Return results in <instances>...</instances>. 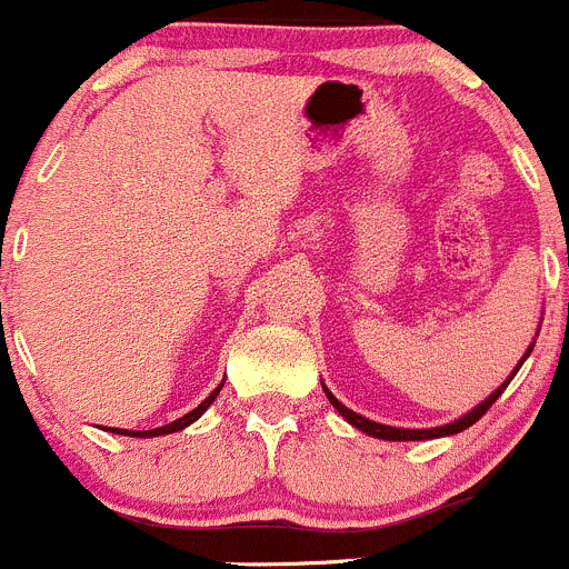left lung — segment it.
Wrapping results in <instances>:
<instances>
[{
    "instance_id": "left-lung-1",
    "label": "left lung",
    "mask_w": 569,
    "mask_h": 569,
    "mask_svg": "<svg viewBox=\"0 0 569 569\" xmlns=\"http://www.w3.org/2000/svg\"><path fill=\"white\" fill-rule=\"evenodd\" d=\"M531 349H533V347H531ZM531 349H529V352H526V358H529V355H531ZM526 358H523V360H526ZM523 360H520V366H523ZM520 366H518V369H520ZM518 369L512 371V377L518 375ZM512 377H509V380H512ZM509 380L503 382V386L498 388L496 393H490V396H487V399L481 401L479 407H473V410H470L468 416H462L460 421H455V423H446V427H435V429H399V427H386V423L369 421V418L358 416V412H352V410H349V407H343L341 401L336 399V396H332L330 391H327V388H325V393H327V399H330V405L336 407V410L341 412V416L347 418V421L352 423V427H358L360 432L371 435V438H382V440H429V438H443V435H457V432H462V429H468L470 423H476V421H479V418L485 416V412L490 410L492 405H496V399H498V396L503 393V388L509 386Z\"/></svg>"
}]
</instances>
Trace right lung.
Listing matches in <instances>:
<instances>
[{
	"instance_id": "1",
	"label": "right lung",
	"mask_w": 569,
	"mask_h": 569,
	"mask_svg": "<svg viewBox=\"0 0 569 569\" xmlns=\"http://www.w3.org/2000/svg\"><path fill=\"white\" fill-rule=\"evenodd\" d=\"M222 391V386L217 388V391H211V396L206 401H200L198 407H194L192 412H187V416L183 418H178V421H173V423H168V427H159V429H148V432H129V429H112V432H118V435H131V438H153V435H170V432H178V429H183V427H189V423L192 421H198L200 416H203L206 412V407L211 405V401L217 399V393Z\"/></svg>"
}]
</instances>
